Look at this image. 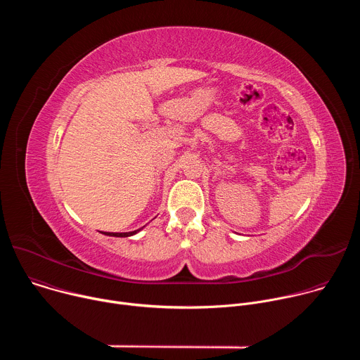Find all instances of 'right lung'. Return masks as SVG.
Masks as SVG:
<instances>
[{"instance_id":"1","label":"right lung","mask_w":360,"mask_h":360,"mask_svg":"<svg viewBox=\"0 0 360 360\" xmlns=\"http://www.w3.org/2000/svg\"><path fill=\"white\" fill-rule=\"evenodd\" d=\"M145 226H142V228H139V229H136V231H131V232H101V233H104V235H107V236H117V238H127V236H132V235H135V233H138L139 231H142Z\"/></svg>"}]
</instances>
